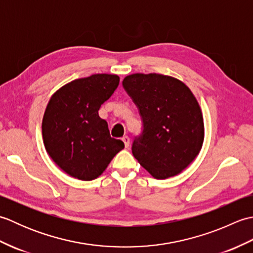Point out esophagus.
<instances>
[{"mask_svg":"<svg viewBox=\"0 0 253 253\" xmlns=\"http://www.w3.org/2000/svg\"><path fill=\"white\" fill-rule=\"evenodd\" d=\"M122 140H123V142H124V143H125V147H126V148L129 147V143H130V139H129V137H128V136H124V137L122 138Z\"/></svg>","mask_w":253,"mask_h":253,"instance_id":"1","label":"esophagus"}]
</instances>
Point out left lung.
Segmentation results:
<instances>
[{
	"label": "left lung",
	"mask_w": 253,
	"mask_h": 253,
	"mask_svg": "<svg viewBox=\"0 0 253 253\" xmlns=\"http://www.w3.org/2000/svg\"><path fill=\"white\" fill-rule=\"evenodd\" d=\"M123 87L139 110L143 129L132 142V154L154 178L179 174L200 152L203 116L187 85L161 74H132Z\"/></svg>",
	"instance_id": "1"
}]
</instances>
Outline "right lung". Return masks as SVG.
<instances>
[{
    "instance_id": "1",
    "label": "right lung",
    "mask_w": 253,
    "mask_h": 253,
    "mask_svg": "<svg viewBox=\"0 0 253 253\" xmlns=\"http://www.w3.org/2000/svg\"><path fill=\"white\" fill-rule=\"evenodd\" d=\"M120 84L117 75L95 74L63 85L51 96L42 120L47 154L58 168L80 180L99 177L124 142L110 136L101 105Z\"/></svg>"
}]
</instances>
